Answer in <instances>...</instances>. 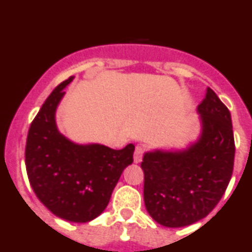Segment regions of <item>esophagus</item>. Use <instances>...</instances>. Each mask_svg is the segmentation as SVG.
Here are the masks:
<instances>
[{
    "mask_svg": "<svg viewBox=\"0 0 252 252\" xmlns=\"http://www.w3.org/2000/svg\"><path fill=\"white\" fill-rule=\"evenodd\" d=\"M142 156H144V146L141 145H137L135 147V152H134V161L135 163H140L142 160Z\"/></svg>",
    "mask_w": 252,
    "mask_h": 252,
    "instance_id": "1",
    "label": "esophagus"
}]
</instances>
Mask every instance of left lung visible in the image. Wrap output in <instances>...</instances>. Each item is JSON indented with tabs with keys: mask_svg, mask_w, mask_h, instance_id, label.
Returning a JSON list of instances; mask_svg holds the SVG:
<instances>
[{
	"mask_svg": "<svg viewBox=\"0 0 252 252\" xmlns=\"http://www.w3.org/2000/svg\"><path fill=\"white\" fill-rule=\"evenodd\" d=\"M197 111V141L182 151L146 152L141 163L145 205L164 227L179 228L208 216L231 181L235 146L229 110L208 88Z\"/></svg>",
	"mask_w": 252,
	"mask_h": 252,
	"instance_id": "obj_1",
	"label": "left lung"
}]
</instances>
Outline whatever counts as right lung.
Listing matches in <instances>:
<instances>
[{"mask_svg": "<svg viewBox=\"0 0 252 252\" xmlns=\"http://www.w3.org/2000/svg\"><path fill=\"white\" fill-rule=\"evenodd\" d=\"M73 76L47 97L29 129L25 165L31 187L55 216L84 223L110 202L124 169L133 163L135 146L122 150L99 144L78 145L58 130L55 112Z\"/></svg>", "mask_w": 252, "mask_h": 252, "instance_id": "1", "label": "right lung"}]
</instances>
